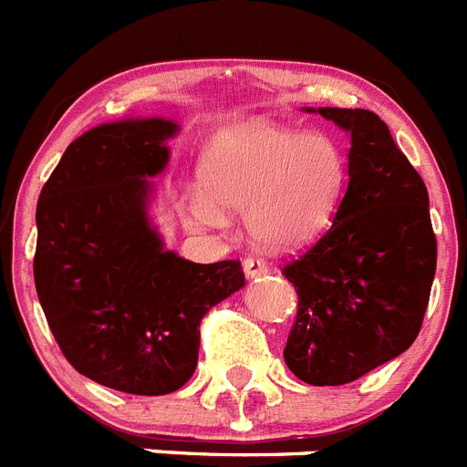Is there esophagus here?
I'll return each mask as SVG.
<instances>
[{"label": "esophagus", "mask_w": 467, "mask_h": 467, "mask_svg": "<svg viewBox=\"0 0 467 467\" xmlns=\"http://www.w3.org/2000/svg\"><path fill=\"white\" fill-rule=\"evenodd\" d=\"M244 272L248 279L263 277V275H267V263H265V260H260V257H245Z\"/></svg>", "instance_id": "34e87169"}]
</instances>
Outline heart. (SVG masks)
Wrapping results in <instances>:
<instances>
[{
    "label": "heart",
    "mask_w": 467,
    "mask_h": 467,
    "mask_svg": "<svg viewBox=\"0 0 467 467\" xmlns=\"http://www.w3.org/2000/svg\"><path fill=\"white\" fill-rule=\"evenodd\" d=\"M345 175V151L330 134L244 122L202 151V192L190 197V219L223 229L226 212H244L245 231L265 251H296L333 222Z\"/></svg>",
    "instance_id": "obj_1"
}]
</instances>
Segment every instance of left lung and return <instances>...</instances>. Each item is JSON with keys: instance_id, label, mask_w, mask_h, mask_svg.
I'll return each instance as SVG.
<instances>
[{"instance_id": "8db88e82", "label": "left lung", "mask_w": 467, "mask_h": 467, "mask_svg": "<svg viewBox=\"0 0 467 467\" xmlns=\"http://www.w3.org/2000/svg\"><path fill=\"white\" fill-rule=\"evenodd\" d=\"M349 134L347 190L330 229L285 267L298 313L285 361L342 386L400 357L422 327L436 272L429 195L386 122L361 108H306Z\"/></svg>"}]
</instances>
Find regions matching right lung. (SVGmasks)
Returning <instances> with one entry per match:
<instances>
[{"instance_id":"1","label":"right lung","mask_w":467,"mask_h":467,"mask_svg":"<svg viewBox=\"0 0 467 467\" xmlns=\"http://www.w3.org/2000/svg\"><path fill=\"white\" fill-rule=\"evenodd\" d=\"M169 118L103 122L74 140L36 210V292L79 374L132 395L195 374L200 320L245 285L236 260L200 265L163 248L154 181L171 161Z\"/></svg>"}]
</instances>
